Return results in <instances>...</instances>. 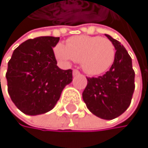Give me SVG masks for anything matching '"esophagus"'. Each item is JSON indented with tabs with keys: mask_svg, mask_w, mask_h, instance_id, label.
Wrapping results in <instances>:
<instances>
[{
	"mask_svg": "<svg viewBox=\"0 0 148 148\" xmlns=\"http://www.w3.org/2000/svg\"><path fill=\"white\" fill-rule=\"evenodd\" d=\"M79 74V71L78 69H73V76H77Z\"/></svg>",
	"mask_w": 148,
	"mask_h": 148,
	"instance_id": "1",
	"label": "esophagus"
}]
</instances>
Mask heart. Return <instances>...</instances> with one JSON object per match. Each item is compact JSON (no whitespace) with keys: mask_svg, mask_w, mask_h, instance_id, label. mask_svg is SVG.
I'll return each mask as SVG.
<instances>
[{"mask_svg":"<svg viewBox=\"0 0 148 148\" xmlns=\"http://www.w3.org/2000/svg\"><path fill=\"white\" fill-rule=\"evenodd\" d=\"M55 54L60 61L80 62L86 73L100 75L106 72L114 62L115 47L106 37L77 36L69 38L66 46L58 45Z\"/></svg>","mask_w":148,"mask_h":148,"instance_id":"1","label":"heart"}]
</instances>
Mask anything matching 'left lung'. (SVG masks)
<instances>
[{
    "label": "left lung",
    "mask_w": 148,
    "mask_h": 148,
    "mask_svg": "<svg viewBox=\"0 0 148 148\" xmlns=\"http://www.w3.org/2000/svg\"><path fill=\"white\" fill-rule=\"evenodd\" d=\"M115 47V59L109 71L98 78H87L82 92L87 108L101 119L112 120L129 107L134 90L132 58L119 41L105 35Z\"/></svg>",
    "instance_id": "8db88e82"
}]
</instances>
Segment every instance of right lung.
Returning a JSON list of instances; mask_svg holds the SVG:
<instances>
[{
    "instance_id": "obj_1",
    "label": "right lung",
    "mask_w": 148,
    "mask_h": 148,
    "mask_svg": "<svg viewBox=\"0 0 148 148\" xmlns=\"http://www.w3.org/2000/svg\"><path fill=\"white\" fill-rule=\"evenodd\" d=\"M58 41L59 37L54 36L28 39L14 49L8 62V93L25 114L51 111L65 86L72 81V70L57 66L53 47Z\"/></svg>"
}]
</instances>
